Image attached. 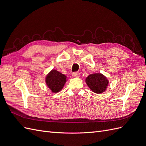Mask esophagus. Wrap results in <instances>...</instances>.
Wrapping results in <instances>:
<instances>
[{"label":"esophagus","mask_w":146,"mask_h":146,"mask_svg":"<svg viewBox=\"0 0 146 146\" xmlns=\"http://www.w3.org/2000/svg\"><path fill=\"white\" fill-rule=\"evenodd\" d=\"M80 73H78V72H74L72 74V76L73 77H75V78H78V77H80Z\"/></svg>","instance_id":"1"}]
</instances>
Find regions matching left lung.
I'll return each mask as SVG.
<instances>
[{
    "instance_id": "1",
    "label": "left lung",
    "mask_w": 146,
    "mask_h": 146,
    "mask_svg": "<svg viewBox=\"0 0 146 146\" xmlns=\"http://www.w3.org/2000/svg\"><path fill=\"white\" fill-rule=\"evenodd\" d=\"M85 82L88 87L97 94L105 91L109 83L107 77L100 73L90 74L86 78Z\"/></svg>"
}]
</instances>
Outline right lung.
I'll return each mask as SVG.
<instances>
[{
    "label": "right lung",
    "instance_id": "add662e5",
    "mask_svg": "<svg viewBox=\"0 0 146 146\" xmlns=\"http://www.w3.org/2000/svg\"><path fill=\"white\" fill-rule=\"evenodd\" d=\"M66 81L67 77L65 75L55 69H52L46 77L47 86L54 93L58 92L63 89Z\"/></svg>",
    "mask_w": 146,
    "mask_h": 146
}]
</instances>
